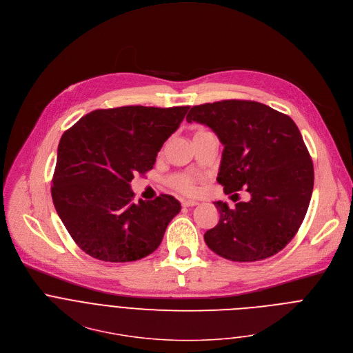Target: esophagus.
Segmentation results:
<instances>
[{"label": "esophagus", "instance_id": "34e87169", "mask_svg": "<svg viewBox=\"0 0 353 353\" xmlns=\"http://www.w3.org/2000/svg\"><path fill=\"white\" fill-rule=\"evenodd\" d=\"M181 205H183L184 208H190V206H196L198 202L194 201V199H181Z\"/></svg>", "mask_w": 353, "mask_h": 353}]
</instances>
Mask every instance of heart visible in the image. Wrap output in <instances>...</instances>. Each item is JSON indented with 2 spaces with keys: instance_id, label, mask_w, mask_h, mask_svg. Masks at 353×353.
Masks as SVG:
<instances>
[{
  "instance_id": "1",
  "label": "heart",
  "mask_w": 353,
  "mask_h": 353,
  "mask_svg": "<svg viewBox=\"0 0 353 353\" xmlns=\"http://www.w3.org/2000/svg\"><path fill=\"white\" fill-rule=\"evenodd\" d=\"M202 132L203 130H198V132L194 133V136L199 134ZM170 185L174 187L176 190L181 191V192L192 194L196 190V177H194L191 174H176L170 179Z\"/></svg>"
}]
</instances>
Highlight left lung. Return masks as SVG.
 <instances>
[{
	"instance_id": "1",
	"label": "left lung",
	"mask_w": 353,
	"mask_h": 353,
	"mask_svg": "<svg viewBox=\"0 0 353 353\" xmlns=\"http://www.w3.org/2000/svg\"><path fill=\"white\" fill-rule=\"evenodd\" d=\"M187 122L213 130L224 147L217 181L230 194L247 188L248 202L230 209L213 202L219 223L206 245L234 262H255L281 251L302 224L312 191L313 163L290 116L255 102L227 99L192 106Z\"/></svg>"
}]
</instances>
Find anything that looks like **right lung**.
<instances>
[{
    "instance_id": "obj_1",
    "label": "right lung",
    "mask_w": 353,
    "mask_h": 353,
    "mask_svg": "<svg viewBox=\"0 0 353 353\" xmlns=\"http://www.w3.org/2000/svg\"><path fill=\"white\" fill-rule=\"evenodd\" d=\"M190 106L98 109L63 133L52 201L74 243L105 262H133L162 243L180 202L168 194L133 201L132 180L155 165Z\"/></svg>"
}]
</instances>
